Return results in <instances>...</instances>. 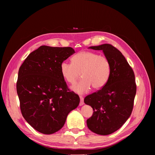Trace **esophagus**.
Wrapping results in <instances>:
<instances>
[{"label": "esophagus", "mask_w": 155, "mask_h": 155, "mask_svg": "<svg viewBox=\"0 0 155 155\" xmlns=\"http://www.w3.org/2000/svg\"><path fill=\"white\" fill-rule=\"evenodd\" d=\"M79 98H80V103H79V105H83L84 104V98L82 96H79Z\"/></svg>", "instance_id": "obj_1"}]
</instances>
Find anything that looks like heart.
<instances>
[{
	"label": "heart",
	"mask_w": 155,
	"mask_h": 155,
	"mask_svg": "<svg viewBox=\"0 0 155 155\" xmlns=\"http://www.w3.org/2000/svg\"><path fill=\"white\" fill-rule=\"evenodd\" d=\"M60 71L63 78L71 85L76 83L81 75L83 79L72 88L83 94L90 90L91 86L94 89L104 87L109 79L110 66L105 56L83 51L73 56L72 63H61Z\"/></svg>",
	"instance_id": "1"
}]
</instances>
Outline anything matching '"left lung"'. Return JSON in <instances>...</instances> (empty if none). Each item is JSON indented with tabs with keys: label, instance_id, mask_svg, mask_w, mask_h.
Instances as JSON below:
<instances>
[{
	"label": "left lung",
	"instance_id": "obj_1",
	"mask_svg": "<svg viewBox=\"0 0 155 155\" xmlns=\"http://www.w3.org/2000/svg\"><path fill=\"white\" fill-rule=\"evenodd\" d=\"M88 48L103 50L110 63V71L105 85L84 99L94 110L87 124L93 133L108 135L119 129L133 111L137 92L134 74L121 51L112 45L104 44Z\"/></svg>",
	"mask_w": 155,
	"mask_h": 155
}]
</instances>
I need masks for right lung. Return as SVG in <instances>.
Returning <instances> with one entry per match:
<instances>
[{
  "label": "right lung",
  "instance_id": "1",
  "mask_svg": "<svg viewBox=\"0 0 155 155\" xmlns=\"http://www.w3.org/2000/svg\"><path fill=\"white\" fill-rule=\"evenodd\" d=\"M74 53L71 47L41 46L18 70L17 92L21 113L41 133L53 134L61 129L69 112L80 101L60 71L61 63Z\"/></svg>",
  "mask_w": 155,
  "mask_h": 155
}]
</instances>
